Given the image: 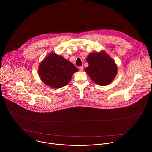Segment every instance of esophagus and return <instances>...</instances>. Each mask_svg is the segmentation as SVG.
I'll list each match as a JSON object with an SVG mask.
<instances>
[{"instance_id": "obj_1", "label": "esophagus", "mask_w": 152, "mask_h": 152, "mask_svg": "<svg viewBox=\"0 0 152 152\" xmlns=\"http://www.w3.org/2000/svg\"><path fill=\"white\" fill-rule=\"evenodd\" d=\"M83 68H84L83 66H81L79 67V69H80L81 71H82L83 70Z\"/></svg>"}]
</instances>
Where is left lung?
<instances>
[{
  "instance_id": "left-lung-1",
  "label": "left lung",
  "mask_w": 152,
  "mask_h": 152,
  "mask_svg": "<svg viewBox=\"0 0 152 152\" xmlns=\"http://www.w3.org/2000/svg\"><path fill=\"white\" fill-rule=\"evenodd\" d=\"M88 66L85 69L91 79L99 86H107L115 77L117 66L105 53H93L87 58Z\"/></svg>"
}]
</instances>
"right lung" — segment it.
<instances>
[{"label": "right lung", "mask_w": 152, "mask_h": 152, "mask_svg": "<svg viewBox=\"0 0 152 152\" xmlns=\"http://www.w3.org/2000/svg\"><path fill=\"white\" fill-rule=\"evenodd\" d=\"M77 68L62 56L50 54L40 64L39 74L47 86L54 88L65 87L70 81Z\"/></svg>", "instance_id": "1"}]
</instances>
